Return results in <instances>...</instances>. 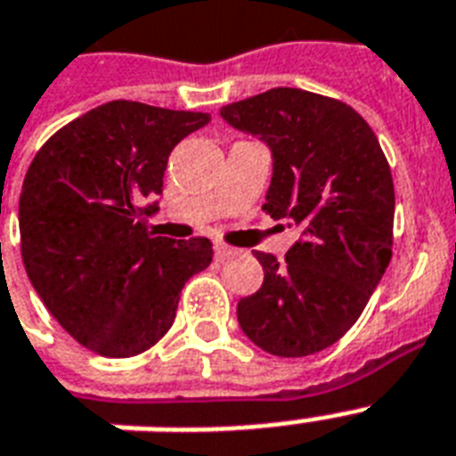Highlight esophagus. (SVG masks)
<instances>
[{
  "mask_svg": "<svg viewBox=\"0 0 456 456\" xmlns=\"http://www.w3.org/2000/svg\"><path fill=\"white\" fill-rule=\"evenodd\" d=\"M239 253V248H232V246H227V243L217 241L215 243V256H217V260H227V257L236 256Z\"/></svg>",
  "mask_w": 456,
  "mask_h": 456,
  "instance_id": "1",
  "label": "esophagus"
}]
</instances>
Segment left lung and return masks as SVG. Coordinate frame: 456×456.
Segmentation results:
<instances>
[{"label": "left lung", "mask_w": 456, "mask_h": 456, "mask_svg": "<svg viewBox=\"0 0 456 456\" xmlns=\"http://www.w3.org/2000/svg\"><path fill=\"white\" fill-rule=\"evenodd\" d=\"M220 116L267 144L263 210L300 227L286 263L256 250L265 281L239 300V324L277 357L319 353L357 322L393 256L388 160L357 110L305 89H270L222 106Z\"/></svg>", "instance_id": "left-lung-1"}]
</instances>
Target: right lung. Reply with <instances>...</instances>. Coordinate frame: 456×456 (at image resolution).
<instances>
[{
	"label": "right lung",
	"mask_w": 456,
	"mask_h": 456,
	"mask_svg": "<svg viewBox=\"0 0 456 456\" xmlns=\"http://www.w3.org/2000/svg\"><path fill=\"white\" fill-rule=\"evenodd\" d=\"M208 113L109 102L37 151L18 203L20 253L53 319L103 357H134L163 338L179 293L213 263L203 236L149 232L167 156Z\"/></svg>",
	"instance_id": "right-lung-1"
}]
</instances>
